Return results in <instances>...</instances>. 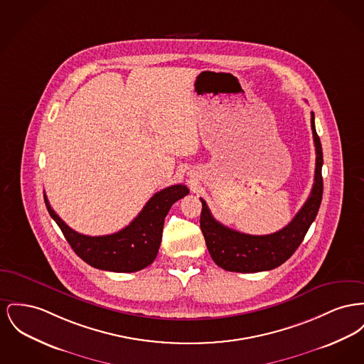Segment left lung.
<instances>
[{
  "label": "left lung",
  "mask_w": 364,
  "mask_h": 364,
  "mask_svg": "<svg viewBox=\"0 0 364 364\" xmlns=\"http://www.w3.org/2000/svg\"><path fill=\"white\" fill-rule=\"evenodd\" d=\"M311 128L316 150L315 181L309 198L296 217L278 232L269 235H249L231 230L214 218L206 202L200 198V230L214 262L231 272H261L282 265L293 256L316 218L323 195V152L315 128V114L311 112Z\"/></svg>",
  "instance_id": "obj_1"
}]
</instances>
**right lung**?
Here are the masks:
<instances>
[{
  "mask_svg": "<svg viewBox=\"0 0 364 364\" xmlns=\"http://www.w3.org/2000/svg\"><path fill=\"white\" fill-rule=\"evenodd\" d=\"M188 193L186 186L176 184L155 193L128 227L103 236L82 235L71 230L50 208L45 193L43 199L68 245L86 264L111 272H136L155 259L162 240L165 217L171 205Z\"/></svg>",
  "mask_w": 364,
  "mask_h": 364,
  "instance_id": "1",
  "label": "right lung"
}]
</instances>
